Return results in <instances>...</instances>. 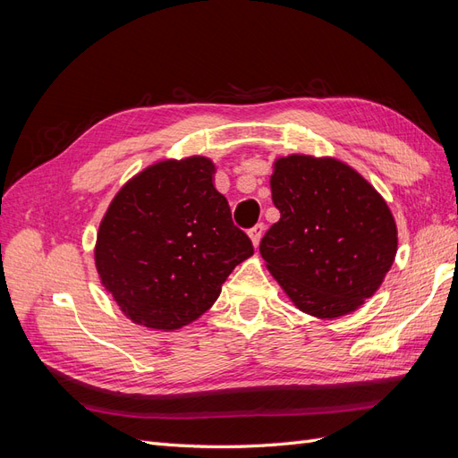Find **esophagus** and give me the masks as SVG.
I'll return each mask as SVG.
<instances>
[{"instance_id":"obj_1","label":"esophagus","mask_w":458,"mask_h":458,"mask_svg":"<svg viewBox=\"0 0 458 458\" xmlns=\"http://www.w3.org/2000/svg\"><path fill=\"white\" fill-rule=\"evenodd\" d=\"M263 231H266V225H263V224H256L250 231H248V234H250V239H252V244H254V246L259 244V241H261V237H263Z\"/></svg>"}]
</instances>
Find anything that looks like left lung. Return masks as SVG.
Here are the masks:
<instances>
[{
	"instance_id": "left-lung-1",
	"label": "left lung",
	"mask_w": 458,
	"mask_h": 458,
	"mask_svg": "<svg viewBox=\"0 0 458 458\" xmlns=\"http://www.w3.org/2000/svg\"><path fill=\"white\" fill-rule=\"evenodd\" d=\"M281 219L259 242L267 269L310 315L335 318L377 293L397 252L390 208L350 165L293 155L275 162Z\"/></svg>"
}]
</instances>
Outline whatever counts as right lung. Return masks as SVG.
Instances as JSON below:
<instances>
[{
    "label": "right lung",
    "instance_id": "1",
    "mask_svg": "<svg viewBox=\"0 0 458 458\" xmlns=\"http://www.w3.org/2000/svg\"><path fill=\"white\" fill-rule=\"evenodd\" d=\"M212 175L214 164L202 157L160 162L110 202L95 263L133 323L158 330L189 325L217 300L229 273L254 254Z\"/></svg>",
    "mask_w": 458,
    "mask_h": 458
}]
</instances>
